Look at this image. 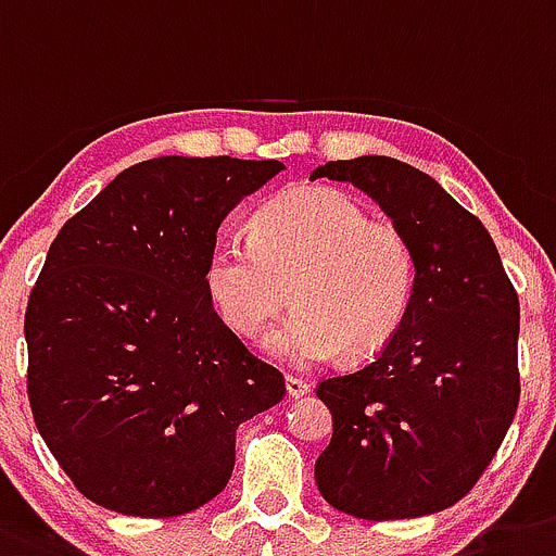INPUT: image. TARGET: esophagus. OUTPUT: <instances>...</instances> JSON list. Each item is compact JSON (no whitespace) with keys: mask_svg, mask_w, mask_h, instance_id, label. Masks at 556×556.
<instances>
[{"mask_svg":"<svg viewBox=\"0 0 556 556\" xmlns=\"http://www.w3.org/2000/svg\"><path fill=\"white\" fill-rule=\"evenodd\" d=\"M285 393H288L290 399H302L309 393V384L299 377H285Z\"/></svg>","mask_w":556,"mask_h":556,"instance_id":"34e87169","label":"esophagus"}]
</instances>
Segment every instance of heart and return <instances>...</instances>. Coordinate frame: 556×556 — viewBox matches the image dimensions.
<instances>
[{"instance_id":"1","label":"heart","mask_w":556,"mask_h":556,"mask_svg":"<svg viewBox=\"0 0 556 556\" xmlns=\"http://www.w3.org/2000/svg\"><path fill=\"white\" fill-rule=\"evenodd\" d=\"M210 302L232 332L254 338L290 299L296 313L263 338L268 357L309 368L382 352L407 318L415 257L338 188H304L260 213L254 238L218 235L204 263Z\"/></svg>"}]
</instances>
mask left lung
Here are the masks:
<instances>
[{"label":"left lung","instance_id":"1","mask_svg":"<svg viewBox=\"0 0 556 556\" xmlns=\"http://www.w3.org/2000/svg\"><path fill=\"white\" fill-rule=\"evenodd\" d=\"M352 182L407 238V318L377 359L324 379L332 440L315 484L340 513L402 521L452 507L477 484L518 407V296L477 216L429 174L363 154L309 179Z\"/></svg>","mask_w":556,"mask_h":556}]
</instances>
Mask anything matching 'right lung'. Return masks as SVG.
<instances>
[{
    "label": "right lung",
    "instance_id": "1",
    "mask_svg": "<svg viewBox=\"0 0 556 556\" xmlns=\"http://www.w3.org/2000/svg\"><path fill=\"white\" fill-rule=\"evenodd\" d=\"M279 160L154 157L52 241L24 315L35 427L85 498L174 518L227 488L235 429L282 374L218 318L204 263L224 218Z\"/></svg>",
    "mask_w": 556,
    "mask_h": 556
}]
</instances>
